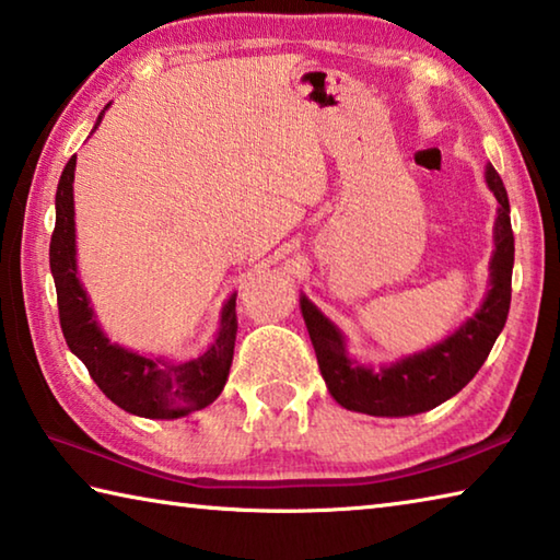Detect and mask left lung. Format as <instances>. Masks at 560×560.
Returning <instances> with one entry per match:
<instances>
[{"label":"left lung","mask_w":560,"mask_h":560,"mask_svg":"<svg viewBox=\"0 0 560 560\" xmlns=\"http://www.w3.org/2000/svg\"><path fill=\"white\" fill-rule=\"evenodd\" d=\"M487 187L497 197L494 252L489 261V289L485 301L464 324L440 343L405 355L381 368L365 365L348 353V340L334 320L320 314L314 301L301 293L299 306L314 343L320 375L328 393L346 410L373 417H410L457 395L479 368L504 330L514 271V232H511L509 195L494 165L487 163Z\"/></svg>","instance_id":"left-lung-1"}]
</instances>
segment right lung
I'll return each mask as SVG.
<instances>
[{
	"instance_id": "right-lung-1",
	"label": "right lung",
	"mask_w": 560,
	"mask_h": 560,
	"mask_svg": "<svg viewBox=\"0 0 560 560\" xmlns=\"http://www.w3.org/2000/svg\"><path fill=\"white\" fill-rule=\"evenodd\" d=\"M101 110L96 130L103 120ZM91 130V132H93ZM75 155L66 163L56 187V226L49 246L51 277L59 299V318L71 353L89 368L103 395L120 410L148 417V420H177L189 412L205 410L224 390L230 375L236 338V293L224 301L220 328L200 355L189 360H170L143 355L138 350L110 343L103 334L91 306V299L79 277L75 261V210H73Z\"/></svg>"
}]
</instances>
